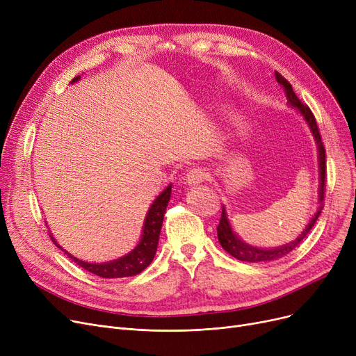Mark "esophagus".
I'll return each mask as SVG.
<instances>
[{"label": "esophagus", "instance_id": "obj_1", "mask_svg": "<svg viewBox=\"0 0 356 356\" xmlns=\"http://www.w3.org/2000/svg\"><path fill=\"white\" fill-rule=\"evenodd\" d=\"M207 179H208V172L203 170V168H200V167H196V168L189 170L183 180H184V184H188V186H197Z\"/></svg>", "mask_w": 356, "mask_h": 356}]
</instances>
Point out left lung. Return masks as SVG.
I'll return each instance as SVG.
<instances>
[{"label":"left lung","mask_w":356,"mask_h":356,"mask_svg":"<svg viewBox=\"0 0 356 356\" xmlns=\"http://www.w3.org/2000/svg\"><path fill=\"white\" fill-rule=\"evenodd\" d=\"M275 79L280 85L283 86L284 92H286L287 104L290 106H294L303 115L305 121L307 122V125L312 131V134L314 137V141L317 144V152H319V181H321V184H319V200H321V207H319V209H317V212L313 215V218L310 219V222L307 223V227L300 234V236H298L296 241H291L290 244L277 247V248H271V250L257 248V247L248 245L247 242H244V241H241V238H238L236 234L232 231L231 223H229L228 216H227V211H225V208L222 207V215H220V220H219V225H218V239L220 242V245H222L223 250H225L228 254H231L232 257H235L236 259L248 261V263H263V261H274V259H278V258L287 255L289 252H291L297 245H300V242L307 236V234L313 228L317 218H319V215L323 209L322 202L325 199V186H326V154H325L326 152H325V145L322 143L319 128H317L316 118L313 115V112L310 111V108L307 105L302 104V101L297 98V95L294 93L289 81H286L278 72H275Z\"/></svg>","instance_id":"left-lung-1"}]
</instances>
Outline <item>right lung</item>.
<instances>
[{
    "instance_id": "1",
    "label": "right lung",
    "mask_w": 356,
    "mask_h": 356,
    "mask_svg": "<svg viewBox=\"0 0 356 356\" xmlns=\"http://www.w3.org/2000/svg\"><path fill=\"white\" fill-rule=\"evenodd\" d=\"M79 79L81 76H76L74 79H72L70 83L78 82ZM170 195H172V184H168L167 188L157 196V199L153 202V204L149 207L147 212L144 227H143V235L138 245L133 251L118 259H112V261H108V263H101V264L86 263V261H81L79 258L66 252L58 242L54 241L51 235L50 238L56 244V247H59L62 251H65L69 255V258H72V261H74L79 267L85 268L92 274H97L102 278H121V277L137 275L152 264V261L156 255L160 231L163 225V218H164L168 200H170Z\"/></svg>"
}]
</instances>
